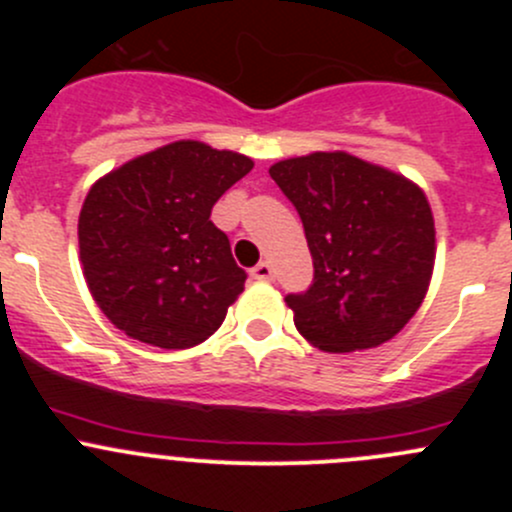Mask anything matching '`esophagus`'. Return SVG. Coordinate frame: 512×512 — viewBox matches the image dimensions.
<instances>
[{"instance_id":"obj_1","label":"esophagus","mask_w":512,"mask_h":512,"mask_svg":"<svg viewBox=\"0 0 512 512\" xmlns=\"http://www.w3.org/2000/svg\"><path fill=\"white\" fill-rule=\"evenodd\" d=\"M252 280H272L275 277V270H272L270 262H260V265L252 267Z\"/></svg>"}]
</instances>
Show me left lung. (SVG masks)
<instances>
[{"mask_svg": "<svg viewBox=\"0 0 512 512\" xmlns=\"http://www.w3.org/2000/svg\"><path fill=\"white\" fill-rule=\"evenodd\" d=\"M270 175L297 208L314 262L307 292L285 297L297 332L337 354L396 337L421 307L436 260L423 190L344 151L280 160Z\"/></svg>", "mask_w": 512, "mask_h": 512, "instance_id": "left-lung-1", "label": "left lung"}]
</instances>
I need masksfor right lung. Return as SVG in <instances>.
<instances>
[{
	"label": "right lung",
	"instance_id": "1",
	"mask_svg": "<svg viewBox=\"0 0 512 512\" xmlns=\"http://www.w3.org/2000/svg\"><path fill=\"white\" fill-rule=\"evenodd\" d=\"M252 160L175 141L91 185L79 215L86 285L131 339L190 349L218 332L245 287L230 240L210 213Z\"/></svg>",
	"mask_w": 512,
	"mask_h": 512
}]
</instances>
